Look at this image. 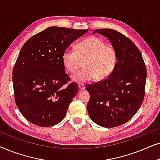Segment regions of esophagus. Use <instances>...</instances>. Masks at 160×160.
Here are the masks:
<instances>
[{
	"instance_id": "1",
	"label": "esophagus",
	"mask_w": 160,
	"mask_h": 160,
	"mask_svg": "<svg viewBox=\"0 0 160 160\" xmlns=\"http://www.w3.org/2000/svg\"><path fill=\"white\" fill-rule=\"evenodd\" d=\"M78 88H79V89H81V90H82V89H85V86L82 84H78Z\"/></svg>"
}]
</instances>
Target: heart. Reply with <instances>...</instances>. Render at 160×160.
Segmentation results:
<instances>
[{
	"mask_svg": "<svg viewBox=\"0 0 160 160\" xmlns=\"http://www.w3.org/2000/svg\"><path fill=\"white\" fill-rule=\"evenodd\" d=\"M62 63L69 73H75L84 61L85 68L72 76L78 83H87L97 79L103 81L111 76L117 62L115 48L106 44L95 36H89L78 43L76 50L65 49L62 56Z\"/></svg>",
	"mask_w": 160,
	"mask_h": 160,
	"instance_id": "b5f03b06",
	"label": "heart"
}]
</instances>
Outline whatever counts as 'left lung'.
<instances>
[{"label":"left lung","mask_w":160,"mask_h":160,"mask_svg":"<svg viewBox=\"0 0 160 160\" xmlns=\"http://www.w3.org/2000/svg\"><path fill=\"white\" fill-rule=\"evenodd\" d=\"M115 48L117 62L112 73L103 81L89 84L87 104L89 117L98 125L110 128L122 125L132 118L145 95L146 68L143 57L128 37L112 29H96Z\"/></svg>","instance_id":"obj_1"}]
</instances>
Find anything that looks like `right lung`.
I'll use <instances>...</instances> for the list:
<instances>
[{
	"instance_id": "1",
	"label": "right lung",
	"mask_w": 160,
	"mask_h": 160,
	"mask_svg": "<svg viewBox=\"0 0 160 160\" xmlns=\"http://www.w3.org/2000/svg\"><path fill=\"white\" fill-rule=\"evenodd\" d=\"M88 30L49 27L31 37L19 52L13 70L15 102L28 121L51 127L65 117L77 94L76 83L67 84L62 56Z\"/></svg>"
}]
</instances>
